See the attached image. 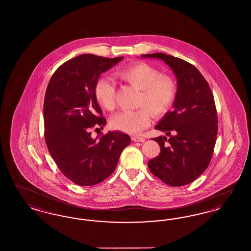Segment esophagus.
Wrapping results in <instances>:
<instances>
[{"label":"esophagus","instance_id":"1","mask_svg":"<svg viewBox=\"0 0 251 251\" xmlns=\"http://www.w3.org/2000/svg\"><path fill=\"white\" fill-rule=\"evenodd\" d=\"M131 140L133 142H144L145 141V138L142 136H138V135H133L131 136Z\"/></svg>","mask_w":251,"mask_h":251}]
</instances>
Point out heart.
Listing matches in <instances>:
<instances>
[{"instance_id": "1", "label": "heart", "mask_w": 251, "mask_h": 251, "mask_svg": "<svg viewBox=\"0 0 251 251\" xmlns=\"http://www.w3.org/2000/svg\"><path fill=\"white\" fill-rule=\"evenodd\" d=\"M120 79L141 90L137 100L136 110H126L118 113L111 120V126L127 133H137L145 129L153 117L166 115L172 107L177 97V84L169 76L146 63L128 66L117 73ZM98 102L107 110L116 105V86L107 78H100L95 86Z\"/></svg>"}]
</instances>
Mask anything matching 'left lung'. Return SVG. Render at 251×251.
<instances>
[{
  "mask_svg": "<svg viewBox=\"0 0 251 251\" xmlns=\"http://www.w3.org/2000/svg\"><path fill=\"white\" fill-rule=\"evenodd\" d=\"M141 56L163 60L178 84L174 110L168 111L155 126L169 138H152L161 151L149 161L148 167L167 185L188 184L202 174L213 156L218 128L214 96L202 74L190 63L163 52Z\"/></svg>",
  "mask_w": 251,
  "mask_h": 251,
  "instance_id": "left-lung-1",
  "label": "left lung"
}]
</instances>
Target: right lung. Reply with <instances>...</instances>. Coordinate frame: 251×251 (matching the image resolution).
<instances>
[{"instance_id": "1", "label": "right lung", "mask_w": 251, "mask_h": 251, "mask_svg": "<svg viewBox=\"0 0 251 251\" xmlns=\"http://www.w3.org/2000/svg\"><path fill=\"white\" fill-rule=\"evenodd\" d=\"M122 59L81 54L61 65L49 82L43 106L49 152L61 172L78 185L91 186L108 178L131 143L121 131L96 138L90 132L106 124L96 99V84L101 73Z\"/></svg>"}]
</instances>
